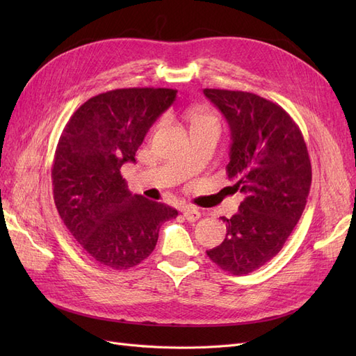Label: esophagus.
Masks as SVG:
<instances>
[{
    "instance_id": "esophagus-1",
    "label": "esophagus",
    "mask_w": 356,
    "mask_h": 356,
    "mask_svg": "<svg viewBox=\"0 0 356 356\" xmlns=\"http://www.w3.org/2000/svg\"><path fill=\"white\" fill-rule=\"evenodd\" d=\"M182 215H184L187 221H196L200 218V211H197L193 207H186L184 209H182Z\"/></svg>"
}]
</instances>
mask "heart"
<instances>
[{
    "instance_id": "obj_1",
    "label": "heart",
    "mask_w": 356,
    "mask_h": 356,
    "mask_svg": "<svg viewBox=\"0 0 356 356\" xmlns=\"http://www.w3.org/2000/svg\"><path fill=\"white\" fill-rule=\"evenodd\" d=\"M188 118L191 122V126L217 124V120H215V117L211 113L203 111V110H197V108H193V110L188 111Z\"/></svg>"
}]
</instances>
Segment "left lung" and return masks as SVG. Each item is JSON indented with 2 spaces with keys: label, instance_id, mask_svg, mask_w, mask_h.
Wrapping results in <instances>:
<instances>
[{
  "label": "left lung",
  "instance_id": "left-lung-1",
  "mask_svg": "<svg viewBox=\"0 0 356 356\" xmlns=\"http://www.w3.org/2000/svg\"><path fill=\"white\" fill-rule=\"evenodd\" d=\"M232 132L225 170L245 195L224 242L207 251L232 275H248L282 250L306 208L312 166L300 127L272 101L241 90L203 89Z\"/></svg>",
  "mask_w": 356,
  "mask_h": 356
}]
</instances>
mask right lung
<instances>
[{"instance_id":"add662e5","label":"right lung","mask_w":356,"mask_h":356,"mask_svg":"<svg viewBox=\"0 0 356 356\" xmlns=\"http://www.w3.org/2000/svg\"><path fill=\"white\" fill-rule=\"evenodd\" d=\"M175 89H115L86 101L68 120L51 166L63 224L99 264L126 270L153 252L160 225L177 218L165 203L132 195L120 169L177 98Z\"/></svg>"}]
</instances>
